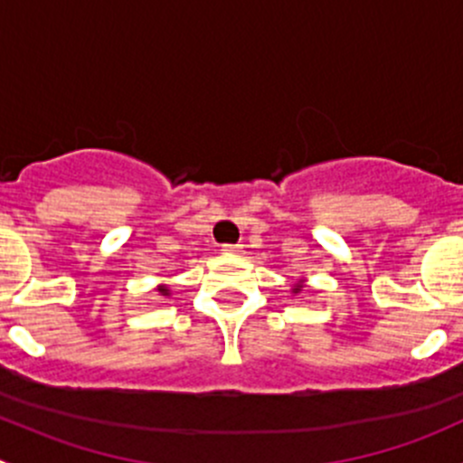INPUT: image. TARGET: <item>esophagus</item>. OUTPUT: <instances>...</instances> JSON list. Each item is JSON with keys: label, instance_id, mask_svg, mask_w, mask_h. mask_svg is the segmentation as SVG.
I'll return each instance as SVG.
<instances>
[{"label": "esophagus", "instance_id": "1", "mask_svg": "<svg viewBox=\"0 0 463 463\" xmlns=\"http://www.w3.org/2000/svg\"><path fill=\"white\" fill-rule=\"evenodd\" d=\"M241 250V244H223L222 246V253H226V255H235V253H240Z\"/></svg>", "mask_w": 463, "mask_h": 463}]
</instances>
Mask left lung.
Instances as JSON below:
<instances>
[{"instance_id": "obj_1", "label": "left lung", "mask_w": 463, "mask_h": 463, "mask_svg": "<svg viewBox=\"0 0 463 463\" xmlns=\"http://www.w3.org/2000/svg\"><path fill=\"white\" fill-rule=\"evenodd\" d=\"M298 291H302V284H298V287L293 288V293H298Z\"/></svg>"}]
</instances>
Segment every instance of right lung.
I'll list each match as a JSON object with an SVG mask.
<instances>
[{
  "mask_svg": "<svg viewBox=\"0 0 463 463\" xmlns=\"http://www.w3.org/2000/svg\"><path fill=\"white\" fill-rule=\"evenodd\" d=\"M158 293H161V296H170V288H167V287H158Z\"/></svg>",
  "mask_w": 463,
  "mask_h": 463,
  "instance_id": "add662e5",
  "label": "right lung"
}]
</instances>
